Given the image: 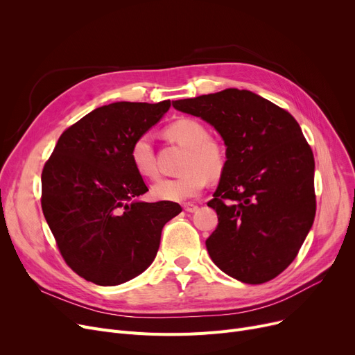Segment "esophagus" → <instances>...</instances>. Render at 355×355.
I'll return each mask as SVG.
<instances>
[{"mask_svg": "<svg viewBox=\"0 0 355 355\" xmlns=\"http://www.w3.org/2000/svg\"><path fill=\"white\" fill-rule=\"evenodd\" d=\"M184 210L187 211V213H194V211L198 210V206H197V204H194V202H185L184 204Z\"/></svg>", "mask_w": 355, "mask_h": 355, "instance_id": "1", "label": "esophagus"}]
</instances>
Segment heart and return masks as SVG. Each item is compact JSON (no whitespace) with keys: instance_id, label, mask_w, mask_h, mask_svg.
<instances>
[{"instance_id":"1","label":"heart","mask_w":355,"mask_h":355,"mask_svg":"<svg viewBox=\"0 0 355 355\" xmlns=\"http://www.w3.org/2000/svg\"><path fill=\"white\" fill-rule=\"evenodd\" d=\"M166 138L189 149L184 159L182 175L161 178L151 189V194L159 201H184L200 194L206 187L209 177L221 174L226 164L225 148L210 138L209 129L193 118H180L164 129ZM130 162L135 171L148 180L158 175V165L151 141L146 135L138 137L130 145Z\"/></svg>"}]
</instances>
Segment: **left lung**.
Instances as JSON below:
<instances>
[{
  "label": "left lung",
  "mask_w": 355,
  "mask_h": 355,
  "mask_svg": "<svg viewBox=\"0 0 355 355\" xmlns=\"http://www.w3.org/2000/svg\"><path fill=\"white\" fill-rule=\"evenodd\" d=\"M173 106L211 123L227 146L207 206L218 225L206 240L213 262L259 285L295 260L316 211L313 154L288 110L249 90L226 89Z\"/></svg>",
  "instance_id": "1"
}]
</instances>
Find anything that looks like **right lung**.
<instances>
[{"instance_id":"obj_1","label":"right lung","mask_w":355,"mask_h":355,"mask_svg":"<svg viewBox=\"0 0 355 355\" xmlns=\"http://www.w3.org/2000/svg\"><path fill=\"white\" fill-rule=\"evenodd\" d=\"M170 101L101 106L60 135L42 173V209L67 266L89 282L115 286L153 263L161 232L181 213L173 201L144 202L148 191L130 145Z\"/></svg>"}]
</instances>
